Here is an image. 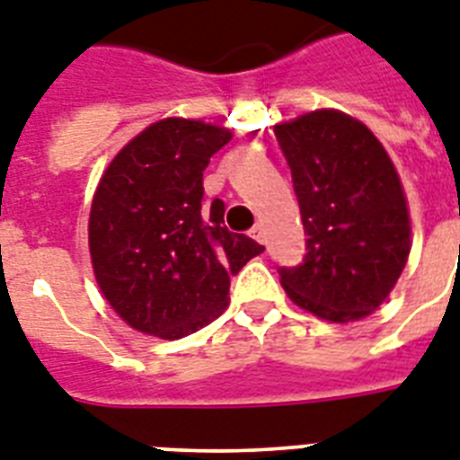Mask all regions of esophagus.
<instances>
[{
    "mask_svg": "<svg viewBox=\"0 0 460 460\" xmlns=\"http://www.w3.org/2000/svg\"><path fill=\"white\" fill-rule=\"evenodd\" d=\"M250 236L255 238L257 243H264V226H262V224H255V226L250 229Z\"/></svg>",
    "mask_w": 460,
    "mask_h": 460,
    "instance_id": "obj_1",
    "label": "esophagus"
}]
</instances>
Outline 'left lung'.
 <instances>
[{
	"instance_id": "obj_1",
	"label": "left lung",
	"mask_w": 460,
	"mask_h": 460,
	"mask_svg": "<svg viewBox=\"0 0 460 460\" xmlns=\"http://www.w3.org/2000/svg\"><path fill=\"white\" fill-rule=\"evenodd\" d=\"M288 160L307 257L281 286L309 314L366 319L387 300L411 252V217L385 146L361 120L316 108L274 125Z\"/></svg>"
}]
</instances>
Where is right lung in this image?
I'll return each instance as SVG.
<instances>
[{
	"mask_svg": "<svg viewBox=\"0 0 460 460\" xmlns=\"http://www.w3.org/2000/svg\"><path fill=\"white\" fill-rule=\"evenodd\" d=\"M231 129L163 118L122 146L89 210V255L101 295L127 326L179 340L229 307L231 276L264 245L203 205V170Z\"/></svg>",
	"mask_w": 460,
	"mask_h": 460,
	"instance_id": "right-lung-1",
	"label": "right lung"
}]
</instances>
